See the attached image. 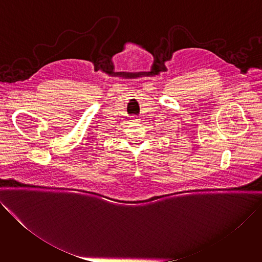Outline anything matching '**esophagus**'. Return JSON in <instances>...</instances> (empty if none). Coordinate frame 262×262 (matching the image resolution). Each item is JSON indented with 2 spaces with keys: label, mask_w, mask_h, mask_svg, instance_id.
I'll use <instances>...</instances> for the list:
<instances>
[{
  "label": "esophagus",
  "mask_w": 262,
  "mask_h": 262,
  "mask_svg": "<svg viewBox=\"0 0 262 262\" xmlns=\"http://www.w3.org/2000/svg\"><path fill=\"white\" fill-rule=\"evenodd\" d=\"M136 120H140V119H136Z\"/></svg>",
  "instance_id": "1"
}]
</instances>
